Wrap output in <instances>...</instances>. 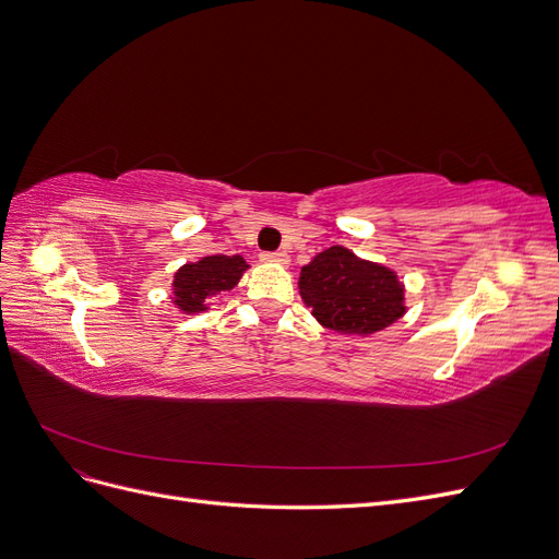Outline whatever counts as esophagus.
<instances>
[{
    "mask_svg": "<svg viewBox=\"0 0 559 559\" xmlns=\"http://www.w3.org/2000/svg\"><path fill=\"white\" fill-rule=\"evenodd\" d=\"M263 263H280V265H289V253L286 251H265L261 253Z\"/></svg>",
    "mask_w": 559,
    "mask_h": 559,
    "instance_id": "esophagus-1",
    "label": "esophagus"
}]
</instances>
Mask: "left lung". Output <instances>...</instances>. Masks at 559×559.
I'll use <instances>...</instances> for the list:
<instances>
[{"instance_id":"left-lung-1","label":"left lung","mask_w":559,"mask_h":559,"mask_svg":"<svg viewBox=\"0 0 559 559\" xmlns=\"http://www.w3.org/2000/svg\"><path fill=\"white\" fill-rule=\"evenodd\" d=\"M298 294L321 326L373 335L405 314V284L392 267L333 245L300 267Z\"/></svg>"}]
</instances>
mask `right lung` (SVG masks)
<instances>
[{
    "instance_id": "add662e5",
    "label": "right lung",
    "mask_w": 559,
    "mask_h": 559,
    "mask_svg": "<svg viewBox=\"0 0 559 559\" xmlns=\"http://www.w3.org/2000/svg\"><path fill=\"white\" fill-rule=\"evenodd\" d=\"M247 261L235 253H212L193 263H183L173 280V306L181 314H200L210 310V298L230 292L238 286L242 275L247 273Z\"/></svg>"
}]
</instances>
